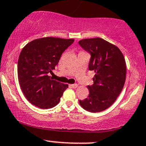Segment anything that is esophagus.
<instances>
[{"mask_svg":"<svg viewBox=\"0 0 146 146\" xmlns=\"http://www.w3.org/2000/svg\"><path fill=\"white\" fill-rule=\"evenodd\" d=\"M71 88H73V89H76V88L78 87V84H70L69 85Z\"/></svg>","mask_w":146,"mask_h":146,"instance_id":"obj_1","label":"esophagus"}]
</instances>
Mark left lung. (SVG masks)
Returning a JSON list of instances; mask_svg holds the SVG:
<instances>
[{
  "label": "left lung",
  "instance_id": "1",
  "mask_svg": "<svg viewBox=\"0 0 146 146\" xmlns=\"http://www.w3.org/2000/svg\"><path fill=\"white\" fill-rule=\"evenodd\" d=\"M78 44L91 55L89 70L96 73L93 85L87 86L89 96L79 103L88 111H104L115 102L125 84L124 56L118 47L102 38L82 39Z\"/></svg>",
  "mask_w": 146,
  "mask_h": 146
}]
</instances>
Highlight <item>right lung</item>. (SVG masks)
<instances>
[{"label":"right lung","mask_w":146,"mask_h":146,"mask_svg":"<svg viewBox=\"0 0 146 146\" xmlns=\"http://www.w3.org/2000/svg\"><path fill=\"white\" fill-rule=\"evenodd\" d=\"M74 39L44 37L28 43L18 61V78L27 100L41 109H50L60 102L68 84L54 80L49 73Z\"/></svg>","instance_id":"obj_1"}]
</instances>
